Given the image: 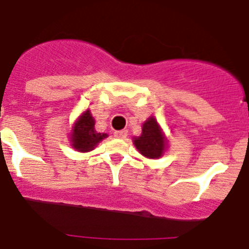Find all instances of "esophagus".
Returning <instances> with one entry per match:
<instances>
[{"label":"esophagus","instance_id":"obj_1","mask_svg":"<svg viewBox=\"0 0 249 249\" xmlns=\"http://www.w3.org/2000/svg\"><path fill=\"white\" fill-rule=\"evenodd\" d=\"M127 135H128V132H127V129H122V131H116V132H114V137H117V138H126Z\"/></svg>","mask_w":249,"mask_h":249}]
</instances>
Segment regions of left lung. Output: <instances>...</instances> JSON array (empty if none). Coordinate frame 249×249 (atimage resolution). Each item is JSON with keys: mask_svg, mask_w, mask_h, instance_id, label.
I'll return each mask as SVG.
<instances>
[{"mask_svg": "<svg viewBox=\"0 0 249 249\" xmlns=\"http://www.w3.org/2000/svg\"><path fill=\"white\" fill-rule=\"evenodd\" d=\"M133 143L141 155L147 158H160L167 148V138L153 116L142 126V135L133 138Z\"/></svg>", "mask_w": 249, "mask_h": 249, "instance_id": "obj_1", "label": "left lung"}]
</instances>
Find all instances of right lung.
<instances>
[{
	"instance_id": "1",
	"label": "right lung",
	"mask_w": 249,
	"mask_h": 249,
	"mask_svg": "<svg viewBox=\"0 0 249 249\" xmlns=\"http://www.w3.org/2000/svg\"><path fill=\"white\" fill-rule=\"evenodd\" d=\"M106 137V133H98L94 129V118L89 109H87L74 123L71 133V144L78 152H89Z\"/></svg>"
}]
</instances>
